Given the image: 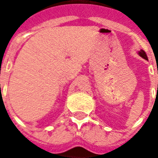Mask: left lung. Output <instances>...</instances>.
I'll list each match as a JSON object with an SVG mask.
<instances>
[{
    "label": "left lung",
    "mask_w": 158,
    "mask_h": 158,
    "mask_svg": "<svg viewBox=\"0 0 158 158\" xmlns=\"http://www.w3.org/2000/svg\"><path fill=\"white\" fill-rule=\"evenodd\" d=\"M139 54L143 58V59H145V60H148V57H147V54H146V52H144L143 50H141L140 52H139Z\"/></svg>",
    "instance_id": "obj_1"
}]
</instances>
